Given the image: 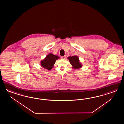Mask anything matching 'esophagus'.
<instances>
[{"label":"esophagus","instance_id":"1","mask_svg":"<svg viewBox=\"0 0 124 124\" xmlns=\"http://www.w3.org/2000/svg\"><path fill=\"white\" fill-rule=\"evenodd\" d=\"M65 58H66V56H65L61 57V59H65Z\"/></svg>","mask_w":124,"mask_h":124}]
</instances>
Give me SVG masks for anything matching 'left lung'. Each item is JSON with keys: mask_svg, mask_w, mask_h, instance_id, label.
<instances>
[{"mask_svg": "<svg viewBox=\"0 0 124 124\" xmlns=\"http://www.w3.org/2000/svg\"><path fill=\"white\" fill-rule=\"evenodd\" d=\"M67 59L69 60L70 64H71L72 68L74 69H79L82 67V64L79 61L78 56L76 55L69 56L68 57Z\"/></svg>", "mask_w": 124, "mask_h": 124, "instance_id": "left-lung-1", "label": "left lung"}]
</instances>
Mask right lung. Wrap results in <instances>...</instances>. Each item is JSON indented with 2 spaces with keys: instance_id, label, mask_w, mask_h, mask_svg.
Wrapping results in <instances>:
<instances>
[{
  "instance_id": "obj_1",
  "label": "right lung",
  "mask_w": 124,
  "mask_h": 124,
  "mask_svg": "<svg viewBox=\"0 0 124 124\" xmlns=\"http://www.w3.org/2000/svg\"><path fill=\"white\" fill-rule=\"evenodd\" d=\"M60 58L57 55H54L52 53H49L44 59L41 61L40 64L42 67L48 70H51L54 67L56 60L60 59Z\"/></svg>"
}]
</instances>
